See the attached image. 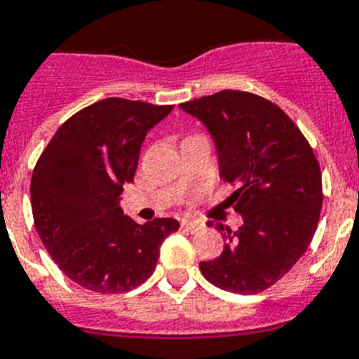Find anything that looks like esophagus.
<instances>
[{
    "mask_svg": "<svg viewBox=\"0 0 359 359\" xmlns=\"http://www.w3.org/2000/svg\"><path fill=\"white\" fill-rule=\"evenodd\" d=\"M182 228L194 233V231L203 230L204 224H203V222H198V221H189V219H186V221H182Z\"/></svg>",
    "mask_w": 359,
    "mask_h": 359,
    "instance_id": "obj_1",
    "label": "esophagus"
}]
</instances>
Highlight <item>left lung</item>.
<instances>
[{
  "label": "left lung",
  "instance_id": "1",
  "mask_svg": "<svg viewBox=\"0 0 359 359\" xmlns=\"http://www.w3.org/2000/svg\"><path fill=\"white\" fill-rule=\"evenodd\" d=\"M180 109L213 137L222 180L237 186L226 203L243 217L237 231L217 224L224 231V250L198 268L222 290H266L314 237L323 204L318 158L294 120L254 93L226 89L184 102Z\"/></svg>",
  "mask_w": 359,
  "mask_h": 359
}]
</instances>
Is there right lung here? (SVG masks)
I'll list each match as a JSON object with an SVG mask.
<instances>
[{
  "label": "right lung",
  "instance_id": "1",
  "mask_svg": "<svg viewBox=\"0 0 359 359\" xmlns=\"http://www.w3.org/2000/svg\"><path fill=\"white\" fill-rule=\"evenodd\" d=\"M173 105L105 98L60 126L31 180V206L41 243L71 281L98 294L142 285L158 261L175 219L137 224L120 195L133 182L147 131Z\"/></svg>",
  "mask_w": 359,
  "mask_h": 359
}]
</instances>
